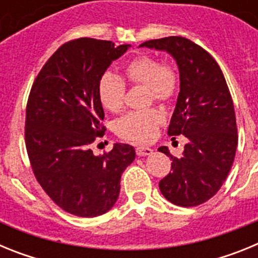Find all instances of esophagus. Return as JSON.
<instances>
[{"mask_svg": "<svg viewBox=\"0 0 258 258\" xmlns=\"http://www.w3.org/2000/svg\"><path fill=\"white\" fill-rule=\"evenodd\" d=\"M136 152L138 156H147V155L152 154V150L150 147H137Z\"/></svg>", "mask_w": 258, "mask_h": 258, "instance_id": "obj_1", "label": "esophagus"}]
</instances>
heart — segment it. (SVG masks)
Here are the masks:
<instances>
[{
    "label": "heart",
    "instance_id": "b5f03b06",
    "mask_svg": "<svg viewBox=\"0 0 258 258\" xmlns=\"http://www.w3.org/2000/svg\"><path fill=\"white\" fill-rule=\"evenodd\" d=\"M124 80L131 85L146 86L149 101H172L179 88V75L170 63L160 60L150 54H140L127 61L124 67ZM98 98L102 107L109 112L122 108L125 84L121 77L106 72L98 81ZM164 122V113L156 108L133 111L116 121L115 131L118 137L134 143H149L156 134L157 127Z\"/></svg>",
    "mask_w": 258,
    "mask_h": 258
}]
</instances>
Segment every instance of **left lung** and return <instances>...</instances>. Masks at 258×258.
<instances>
[{
    "label": "left lung",
    "mask_w": 258,
    "mask_h": 258,
    "mask_svg": "<svg viewBox=\"0 0 258 258\" xmlns=\"http://www.w3.org/2000/svg\"><path fill=\"white\" fill-rule=\"evenodd\" d=\"M140 46L166 51L179 71V94L168 134H182L188 142L181 157L170 155L166 146L159 147L173 160L172 172L159 182V187L175 206H199L221 188L238 146L235 111L226 80L213 56L187 38L170 36Z\"/></svg>",
    "instance_id": "8db88e82"
}]
</instances>
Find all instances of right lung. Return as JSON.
I'll use <instances>...</instances> for the list:
<instances>
[{
    "label": "right lung",
    "mask_w": 258,
    "mask_h": 258,
    "mask_svg": "<svg viewBox=\"0 0 258 258\" xmlns=\"http://www.w3.org/2000/svg\"><path fill=\"white\" fill-rule=\"evenodd\" d=\"M129 47L89 37L68 41L45 63L29 93L26 146L32 169L50 199L79 217H97L115 206L122 172L136 159L124 143L99 156L90 150L106 131L98 81Z\"/></svg>",
    "instance_id": "right-lung-1"
}]
</instances>
